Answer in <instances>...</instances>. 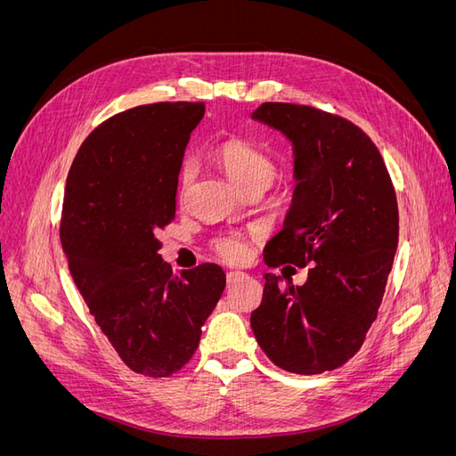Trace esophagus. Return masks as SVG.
<instances>
[{"instance_id": "34e87169", "label": "esophagus", "mask_w": 456, "mask_h": 456, "mask_svg": "<svg viewBox=\"0 0 456 456\" xmlns=\"http://www.w3.org/2000/svg\"><path fill=\"white\" fill-rule=\"evenodd\" d=\"M247 273H243V272H238V270H233V272H228V275H226V280H228V285H233L236 281H240V280H243Z\"/></svg>"}]
</instances>
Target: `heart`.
I'll use <instances>...</instances> for the list:
<instances>
[{
	"instance_id": "heart-1",
	"label": "heart",
	"mask_w": 456,
	"mask_h": 456,
	"mask_svg": "<svg viewBox=\"0 0 456 456\" xmlns=\"http://www.w3.org/2000/svg\"><path fill=\"white\" fill-rule=\"evenodd\" d=\"M215 159L241 190L253 184L268 188V184L273 181L275 171H278L266 151L241 139L220 142L215 150ZM191 181H194V163L184 161L181 171H178V196L184 198L188 194ZM213 247L218 256L228 262H241L249 255V241L240 233L220 236L213 241Z\"/></svg>"
}]
</instances>
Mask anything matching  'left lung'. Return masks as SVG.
<instances>
[{
    "label": "left lung",
    "mask_w": 456,
    "mask_h": 456,
    "mask_svg": "<svg viewBox=\"0 0 456 456\" xmlns=\"http://www.w3.org/2000/svg\"><path fill=\"white\" fill-rule=\"evenodd\" d=\"M251 118L285 134L295 158L293 203L265 262L312 265L297 287L265 273L251 327L275 365L320 375L355 355L377 320L397 249L395 190L379 148L352 121L289 102L260 104Z\"/></svg>",
    "instance_id": "1"
}]
</instances>
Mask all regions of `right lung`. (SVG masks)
I'll return each instance as SVG.
<instances>
[{
  "mask_svg": "<svg viewBox=\"0 0 456 456\" xmlns=\"http://www.w3.org/2000/svg\"><path fill=\"white\" fill-rule=\"evenodd\" d=\"M203 114V102H156L110 118L66 178L61 241L74 283L123 363L146 377H169L190 362L226 287L216 265L175 275L158 253Z\"/></svg>",
  "mask_w": 456,
  "mask_h": 456,
  "instance_id": "1",
  "label": "right lung"
}]
</instances>
